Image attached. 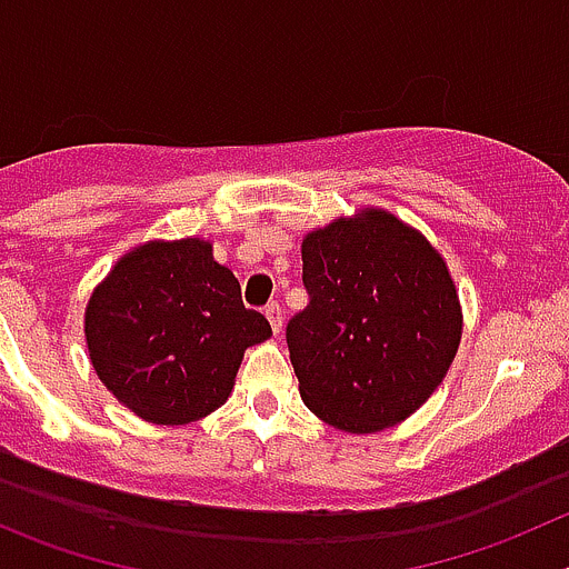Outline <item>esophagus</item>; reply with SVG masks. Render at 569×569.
Returning a JSON list of instances; mask_svg holds the SVG:
<instances>
[{
  "instance_id": "obj_1",
  "label": "esophagus",
  "mask_w": 569,
  "mask_h": 569,
  "mask_svg": "<svg viewBox=\"0 0 569 569\" xmlns=\"http://www.w3.org/2000/svg\"><path fill=\"white\" fill-rule=\"evenodd\" d=\"M264 318L270 321V329H273V335H279L281 327H284V318H281V307L279 305H268V307H264Z\"/></svg>"
}]
</instances>
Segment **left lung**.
Masks as SVG:
<instances>
[{
  "label": "left lung",
  "instance_id": "8db88e82",
  "mask_svg": "<svg viewBox=\"0 0 569 569\" xmlns=\"http://www.w3.org/2000/svg\"><path fill=\"white\" fill-rule=\"evenodd\" d=\"M310 305L288 323L307 408L343 432L399 425L456 360L463 312L425 234L366 207L301 240Z\"/></svg>",
  "mask_w": 569,
  "mask_h": 569
}]
</instances>
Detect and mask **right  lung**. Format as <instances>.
Masks as SVG:
<instances>
[{"mask_svg": "<svg viewBox=\"0 0 569 569\" xmlns=\"http://www.w3.org/2000/svg\"><path fill=\"white\" fill-rule=\"evenodd\" d=\"M86 346L102 386L153 425H189L229 399L248 346L270 323L203 237L148 240L117 259L86 305Z\"/></svg>", "mask_w": 569, "mask_h": 569, "instance_id": "obj_1", "label": "right lung"}]
</instances>
